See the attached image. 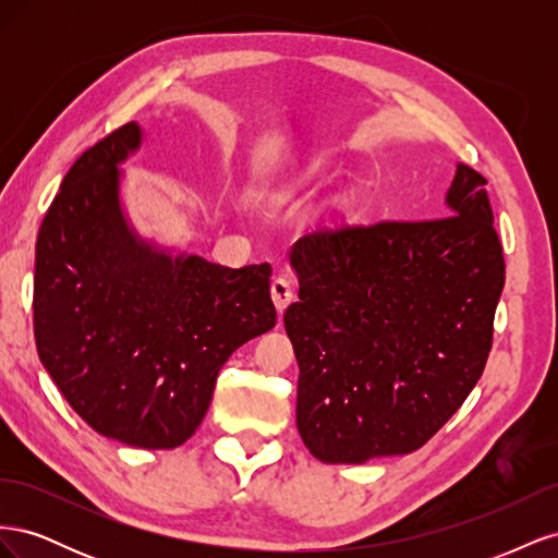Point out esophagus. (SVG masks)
Instances as JSON below:
<instances>
[{
    "instance_id": "34e87169",
    "label": "esophagus",
    "mask_w": 558,
    "mask_h": 558,
    "mask_svg": "<svg viewBox=\"0 0 558 558\" xmlns=\"http://www.w3.org/2000/svg\"><path fill=\"white\" fill-rule=\"evenodd\" d=\"M269 293H272V300H275V307L277 312L281 314L286 307L291 305L293 298H295V291H293V281L289 277H275L272 279V286H269Z\"/></svg>"
}]
</instances>
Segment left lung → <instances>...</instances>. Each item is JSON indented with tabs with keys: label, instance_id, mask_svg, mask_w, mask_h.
<instances>
[{
	"label": "left lung",
	"instance_id": "1",
	"mask_svg": "<svg viewBox=\"0 0 558 558\" xmlns=\"http://www.w3.org/2000/svg\"><path fill=\"white\" fill-rule=\"evenodd\" d=\"M486 179L456 167L447 216L305 234L286 310L300 367L298 430L324 463L410 453L475 388L505 260Z\"/></svg>",
	"mask_w": 558,
	"mask_h": 558
}]
</instances>
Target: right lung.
<instances>
[{
  "instance_id": "add662e5",
  "label": "right lung",
  "mask_w": 558,
  "mask_h": 558,
  "mask_svg": "<svg viewBox=\"0 0 558 558\" xmlns=\"http://www.w3.org/2000/svg\"><path fill=\"white\" fill-rule=\"evenodd\" d=\"M137 123L99 140L66 172L44 216L35 340L72 410L111 440L174 449L197 430L223 363L275 328L267 263L230 269L172 258L121 209V165Z\"/></svg>"
}]
</instances>
